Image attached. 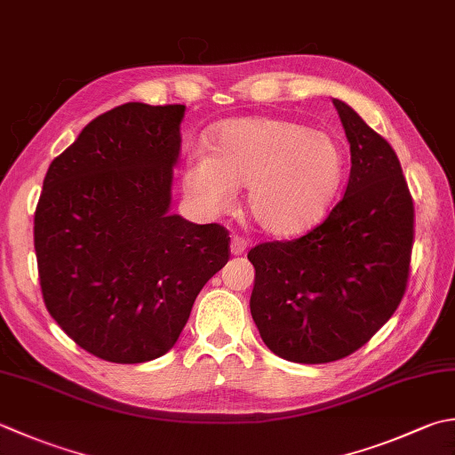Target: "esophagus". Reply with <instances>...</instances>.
Segmentation results:
<instances>
[{"label": "esophagus", "instance_id": "1", "mask_svg": "<svg viewBox=\"0 0 455 455\" xmlns=\"http://www.w3.org/2000/svg\"><path fill=\"white\" fill-rule=\"evenodd\" d=\"M246 248H248V243H246L244 238H240V236L230 238V254H233V256L244 254Z\"/></svg>", "mask_w": 455, "mask_h": 455}]
</instances>
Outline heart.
<instances>
[{"label":"heart","instance_id":"heart-1","mask_svg":"<svg viewBox=\"0 0 455 455\" xmlns=\"http://www.w3.org/2000/svg\"><path fill=\"white\" fill-rule=\"evenodd\" d=\"M207 151L185 159L181 185L203 215H219L246 187L244 209L270 236L291 238L319 225L339 195L345 156L331 133L293 120L251 116L219 124Z\"/></svg>","mask_w":455,"mask_h":455}]
</instances>
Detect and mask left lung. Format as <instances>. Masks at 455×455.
Instances as JSON below:
<instances>
[{"mask_svg":"<svg viewBox=\"0 0 455 455\" xmlns=\"http://www.w3.org/2000/svg\"><path fill=\"white\" fill-rule=\"evenodd\" d=\"M333 104L351 149L343 199L306 236L248 252L262 341L304 364L343 359L367 343L396 311L411 272L414 207L395 149L349 104Z\"/></svg>","mask_w":455,"mask_h":455,"instance_id":"left-lung-1","label":"left lung"}]
</instances>
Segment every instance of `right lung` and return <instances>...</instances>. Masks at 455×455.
Instances as JSON below:
<instances>
[{
    "label": "right lung",
    "mask_w": 455,
    "mask_h": 455,
    "mask_svg": "<svg viewBox=\"0 0 455 455\" xmlns=\"http://www.w3.org/2000/svg\"><path fill=\"white\" fill-rule=\"evenodd\" d=\"M183 104L128 102L52 159L35 211L44 306L70 339L110 363L165 355L228 262V233L172 215Z\"/></svg>",
    "instance_id": "obj_1"
}]
</instances>
